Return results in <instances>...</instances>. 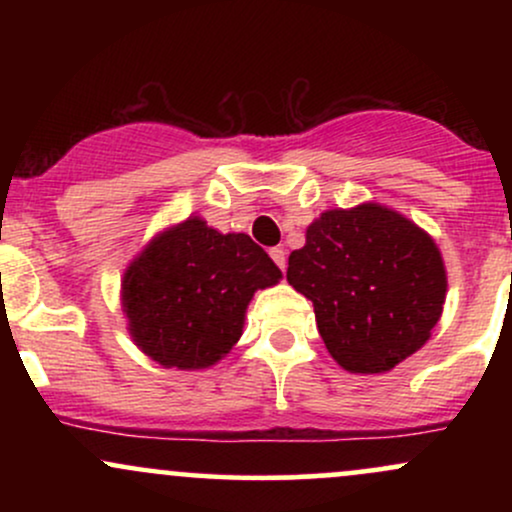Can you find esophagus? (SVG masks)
<instances>
[{
  "mask_svg": "<svg viewBox=\"0 0 512 512\" xmlns=\"http://www.w3.org/2000/svg\"><path fill=\"white\" fill-rule=\"evenodd\" d=\"M269 255H272L276 267L284 272V269H286V250L284 248H272V250H269Z\"/></svg>",
  "mask_w": 512,
  "mask_h": 512,
  "instance_id": "34e87169",
  "label": "esophagus"
}]
</instances>
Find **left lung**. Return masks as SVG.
<instances>
[{
	"label": "left lung",
	"instance_id": "1",
	"mask_svg": "<svg viewBox=\"0 0 512 512\" xmlns=\"http://www.w3.org/2000/svg\"><path fill=\"white\" fill-rule=\"evenodd\" d=\"M286 279L313 301L322 342L351 373H385L419 351L448 289L433 238L378 204L325 211Z\"/></svg>",
	"mask_w": 512,
	"mask_h": 512
}]
</instances>
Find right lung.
<instances>
[{"label":"right lung","instance_id":"add662e5","mask_svg":"<svg viewBox=\"0 0 512 512\" xmlns=\"http://www.w3.org/2000/svg\"><path fill=\"white\" fill-rule=\"evenodd\" d=\"M279 279V267L250 236H223L187 219L129 264L122 281L129 334L161 366H214L243 334L252 293Z\"/></svg>","mask_w":512,"mask_h":512}]
</instances>
